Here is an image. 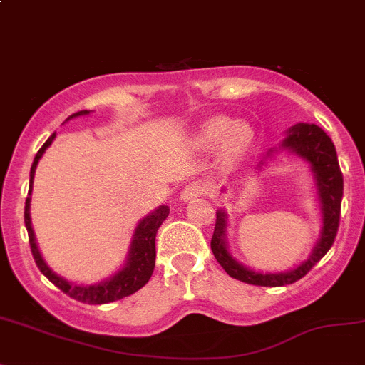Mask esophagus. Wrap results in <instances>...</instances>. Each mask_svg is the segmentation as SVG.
<instances>
[{
    "mask_svg": "<svg viewBox=\"0 0 365 365\" xmlns=\"http://www.w3.org/2000/svg\"><path fill=\"white\" fill-rule=\"evenodd\" d=\"M205 191H207V187H205L204 182H190V184H186V187L182 190L181 200L182 202H191L193 198L202 197Z\"/></svg>",
    "mask_w": 365,
    "mask_h": 365,
    "instance_id": "34e87169",
    "label": "esophagus"
}]
</instances>
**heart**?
Returning a JSON list of instances; mask_svg holds the SVG:
<instances>
[{
  "label": "heart",
  "mask_w": 365,
  "mask_h": 365,
  "mask_svg": "<svg viewBox=\"0 0 365 365\" xmlns=\"http://www.w3.org/2000/svg\"><path fill=\"white\" fill-rule=\"evenodd\" d=\"M255 142V131L247 123L214 115L202 123L197 130V144L204 149L221 148L225 165H235L246 156Z\"/></svg>",
  "instance_id": "obj_1"
}]
</instances>
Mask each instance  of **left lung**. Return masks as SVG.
I'll return each instance as SVG.
<instances>
[{
	"label": "left lung",
	"mask_w": 365,
	"mask_h": 365,
	"mask_svg": "<svg viewBox=\"0 0 365 365\" xmlns=\"http://www.w3.org/2000/svg\"><path fill=\"white\" fill-rule=\"evenodd\" d=\"M279 151L292 153L294 156L302 158L304 161L309 163L314 186H317L318 202H320L322 232L313 251L302 264L290 270H284V272H262V270L250 269V267L240 264L232 257L227 242L228 216L223 209L217 210L216 227H214L212 240H210V250H212L214 257L220 262V265L227 270L228 276L235 277L242 283L257 284V287H284V284H292L299 281L300 277L306 276L325 257L327 251L332 247L337 228H339L341 200H343V174H341L339 161H337L336 148H334L329 135L317 125L297 123V125L288 128L287 135L279 142V145L267 153L265 160L258 165V168H262V165L267 163V158Z\"/></svg>",
	"instance_id": "8db88e82"
}]
</instances>
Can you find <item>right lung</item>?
<instances>
[{
    "label": "right lung",
    "instance_id": "obj_1",
    "mask_svg": "<svg viewBox=\"0 0 365 365\" xmlns=\"http://www.w3.org/2000/svg\"><path fill=\"white\" fill-rule=\"evenodd\" d=\"M91 110H81L77 114H71L66 121L73 118H81V115H89ZM56 133H52L47 138V142L40 148V151L36 153L35 160H33L31 172H29V191L28 198H26V207H24V223L26 230H28L29 237V246H31L33 258H35L36 267L40 269V272L51 281L52 284L59 288L61 292H65L66 295H70L71 299L78 300V302L84 304H108L115 302L119 299H125V297L135 294L137 290H140L153 276V270H155V262H156V232L161 227L165 220H167L170 209L167 205H160V207L149 212L148 216L142 217L138 221L137 228L133 232V237H131V244L128 247V255L125 258V264L121 269L114 274V276L107 277V279L100 281L95 284H78L73 281L65 279L59 274H56L47 264H45L42 253L38 250V244H36L35 232L31 227V214H29V207H31V191H33V178H35L36 165H38L40 158L43 156V153L47 151L48 145L54 142Z\"/></svg>",
    "mask_w": 365,
    "mask_h": 365
}]
</instances>
